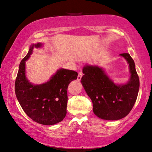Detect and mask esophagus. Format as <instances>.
Returning a JSON list of instances; mask_svg holds the SVG:
<instances>
[{"label":"esophagus","instance_id":"esophagus-1","mask_svg":"<svg viewBox=\"0 0 152 152\" xmlns=\"http://www.w3.org/2000/svg\"><path fill=\"white\" fill-rule=\"evenodd\" d=\"M82 75H83L82 73H81V72H79V74H78V76H77V80L78 81H80L81 80V77H82Z\"/></svg>","mask_w":152,"mask_h":152}]
</instances>
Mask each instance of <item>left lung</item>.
Wrapping results in <instances>:
<instances>
[{
  "instance_id": "left-lung-1",
  "label": "left lung",
  "mask_w": 152,
  "mask_h": 152,
  "mask_svg": "<svg viewBox=\"0 0 152 152\" xmlns=\"http://www.w3.org/2000/svg\"><path fill=\"white\" fill-rule=\"evenodd\" d=\"M129 65L130 78L124 84H116L102 67L86 64L81 83L92 100L94 113L106 120H118L126 116L136 102L139 79L134 62L129 53H121Z\"/></svg>"
}]
</instances>
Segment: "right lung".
<instances>
[{"mask_svg": "<svg viewBox=\"0 0 152 152\" xmlns=\"http://www.w3.org/2000/svg\"><path fill=\"white\" fill-rule=\"evenodd\" d=\"M43 43L32 44L27 55L21 61L15 83L17 99L23 110L32 120L43 125H53L61 122L66 114L67 88L78 73L71 70H58L50 79L42 84L30 82L26 75V61L29 59L34 48Z\"/></svg>", "mask_w": 152, "mask_h": 152, "instance_id": "right-lung-1", "label": "right lung"}]
</instances>
